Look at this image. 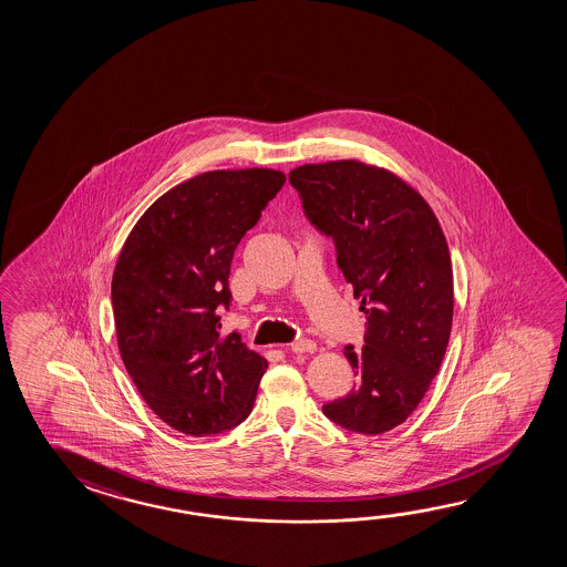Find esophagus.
<instances>
[{
    "label": "esophagus",
    "mask_w": 567,
    "mask_h": 567,
    "mask_svg": "<svg viewBox=\"0 0 567 567\" xmlns=\"http://www.w3.org/2000/svg\"><path fill=\"white\" fill-rule=\"evenodd\" d=\"M290 352L295 353H315L316 343L310 340H298V342L290 343Z\"/></svg>",
    "instance_id": "1"
}]
</instances>
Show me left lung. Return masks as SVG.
<instances>
[{
  "label": "left lung",
  "instance_id": "1",
  "mask_svg": "<svg viewBox=\"0 0 567 567\" xmlns=\"http://www.w3.org/2000/svg\"><path fill=\"white\" fill-rule=\"evenodd\" d=\"M310 221L332 235L338 267L368 316L365 343L343 348L353 390L322 411L340 427L381 435L425 398L451 338L453 267L425 197L360 159L305 164L288 174Z\"/></svg>",
  "mask_w": 567,
  "mask_h": 567
}]
</instances>
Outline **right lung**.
Returning <instances> with one entry per match:
<instances>
[{"label": "right lung", "instance_id": "obj_1", "mask_svg": "<svg viewBox=\"0 0 567 567\" xmlns=\"http://www.w3.org/2000/svg\"><path fill=\"white\" fill-rule=\"evenodd\" d=\"M287 176L214 169L167 189L128 233L112 275V312L126 372L169 427L189 436L237 427L252 411L267 360L217 332L243 235Z\"/></svg>", "mask_w": 567, "mask_h": 567}]
</instances>
